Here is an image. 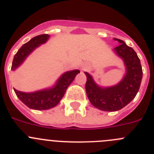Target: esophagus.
Segmentation results:
<instances>
[{
    "label": "esophagus",
    "mask_w": 154,
    "mask_h": 154,
    "mask_svg": "<svg viewBox=\"0 0 154 154\" xmlns=\"http://www.w3.org/2000/svg\"><path fill=\"white\" fill-rule=\"evenodd\" d=\"M87 69H88V66H87V65H82V70H86Z\"/></svg>",
    "instance_id": "esophagus-1"
}]
</instances>
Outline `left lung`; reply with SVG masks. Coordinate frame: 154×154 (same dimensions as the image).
<instances>
[{"label":"left lung","instance_id":"obj_1","mask_svg":"<svg viewBox=\"0 0 154 154\" xmlns=\"http://www.w3.org/2000/svg\"><path fill=\"white\" fill-rule=\"evenodd\" d=\"M120 43L114 48L115 51L124 62L126 75L116 85L100 87L94 82L88 72L85 91L90 103L96 108L103 111L114 112L123 109L137 96L143 77V70L140 58L131 47L126 45L123 41L114 38Z\"/></svg>","mask_w":154,"mask_h":154}]
</instances>
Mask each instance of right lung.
Returning a JSON list of instances; mask_svg holds the SVG:
<instances>
[{
	"instance_id": "obj_1",
	"label": "right lung",
	"mask_w": 154,
	"mask_h": 154,
	"mask_svg": "<svg viewBox=\"0 0 154 154\" xmlns=\"http://www.w3.org/2000/svg\"><path fill=\"white\" fill-rule=\"evenodd\" d=\"M48 38L49 35L46 34L38 35L23 45L14 57L11 70L14 71L18 68L25 60V58L36 48L45 43ZM80 71L78 69L66 72L58 79L56 84L50 89H42L34 92H24L15 89H14V90L19 99L28 108L36 110L49 109L59 103L67 88L72 82L76 75Z\"/></svg>"
}]
</instances>
